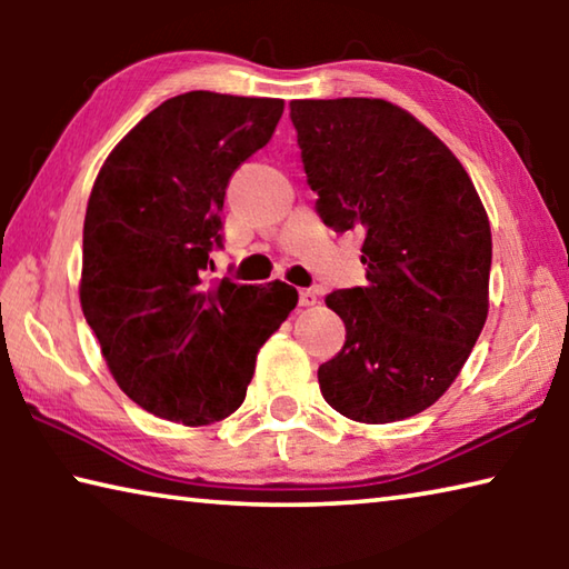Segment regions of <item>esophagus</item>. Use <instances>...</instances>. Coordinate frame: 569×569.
Instances as JSON below:
<instances>
[{"label":"esophagus","instance_id":"esophagus-1","mask_svg":"<svg viewBox=\"0 0 569 569\" xmlns=\"http://www.w3.org/2000/svg\"><path fill=\"white\" fill-rule=\"evenodd\" d=\"M319 301V288H303L301 293H298V303L301 306H313Z\"/></svg>","mask_w":569,"mask_h":569}]
</instances>
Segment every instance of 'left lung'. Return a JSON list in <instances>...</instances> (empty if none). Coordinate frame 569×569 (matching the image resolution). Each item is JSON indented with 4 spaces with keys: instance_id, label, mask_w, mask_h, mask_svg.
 Returning <instances> with one entry per match:
<instances>
[{
    "instance_id": "8db88e82",
    "label": "left lung",
    "mask_w": 569,
    "mask_h": 569,
    "mask_svg": "<svg viewBox=\"0 0 569 569\" xmlns=\"http://www.w3.org/2000/svg\"><path fill=\"white\" fill-rule=\"evenodd\" d=\"M316 213L361 230L366 286L326 296L346 343L319 366L323 399L353 421L431 407L485 329L492 233L475 186L435 132L387 100H293Z\"/></svg>"
}]
</instances>
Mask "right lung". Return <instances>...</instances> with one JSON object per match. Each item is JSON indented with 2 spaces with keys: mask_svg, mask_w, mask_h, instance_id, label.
<instances>
[{
  "mask_svg": "<svg viewBox=\"0 0 569 569\" xmlns=\"http://www.w3.org/2000/svg\"><path fill=\"white\" fill-rule=\"evenodd\" d=\"M283 100L186 92L146 114L104 160L82 233L80 303L118 387L186 427L246 399L256 353L298 303L293 286L208 283L233 172Z\"/></svg>",
  "mask_w": 569,
  "mask_h": 569,
  "instance_id": "obj_1",
  "label": "right lung"
}]
</instances>
